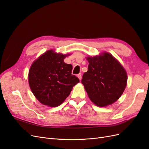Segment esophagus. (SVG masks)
Masks as SVG:
<instances>
[{"mask_svg": "<svg viewBox=\"0 0 149 149\" xmlns=\"http://www.w3.org/2000/svg\"><path fill=\"white\" fill-rule=\"evenodd\" d=\"M77 76H78V78L79 79V80L81 79V78H82V75H81V73L78 74L77 75Z\"/></svg>", "mask_w": 149, "mask_h": 149, "instance_id": "1", "label": "esophagus"}]
</instances>
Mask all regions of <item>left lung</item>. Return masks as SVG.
Instances as JSON below:
<instances>
[{"label":"left lung","instance_id":"8db88e82","mask_svg":"<svg viewBox=\"0 0 149 149\" xmlns=\"http://www.w3.org/2000/svg\"><path fill=\"white\" fill-rule=\"evenodd\" d=\"M88 70L81 83L91 101L100 107L115 102L127 85V73L120 63L110 53L88 57Z\"/></svg>","mask_w":149,"mask_h":149}]
</instances>
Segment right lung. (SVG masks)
Listing matches in <instances>:
<instances>
[{
    "label": "right lung",
    "instance_id": "1",
    "mask_svg": "<svg viewBox=\"0 0 149 149\" xmlns=\"http://www.w3.org/2000/svg\"><path fill=\"white\" fill-rule=\"evenodd\" d=\"M69 55L50 49L31 65L29 73L30 88L43 105H60L70 95L74 86L79 82V79L71 74L72 65L64 62L65 58Z\"/></svg>",
    "mask_w": 149,
    "mask_h": 149
}]
</instances>
